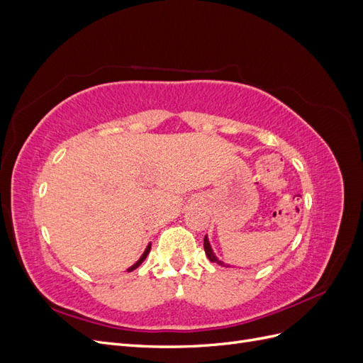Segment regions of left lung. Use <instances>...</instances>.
<instances>
[{
	"label": "left lung",
	"mask_w": 363,
	"mask_h": 363,
	"mask_svg": "<svg viewBox=\"0 0 363 363\" xmlns=\"http://www.w3.org/2000/svg\"><path fill=\"white\" fill-rule=\"evenodd\" d=\"M204 251H206V256L208 257V260H211V262H216L218 265H224V263H223L221 260H218L216 256L213 255V251H212V248H211V244H208V240H207V236L204 238Z\"/></svg>",
	"instance_id": "left-lung-1"
}]
</instances>
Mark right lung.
Listing matches in <instances>:
<instances>
[{"instance_id":"right-lung-1","label":"right lung","mask_w":363,"mask_h":363,"mask_svg":"<svg viewBox=\"0 0 363 363\" xmlns=\"http://www.w3.org/2000/svg\"><path fill=\"white\" fill-rule=\"evenodd\" d=\"M150 248H151V247L148 245V247H147V250H145V252H144V255H142V257H140V259H139V260H138V262L135 263V265H133V267H130V268H128V271H133V269H136V268H138V267L140 265V263L145 260V257L148 256V252H150Z\"/></svg>"}]
</instances>
